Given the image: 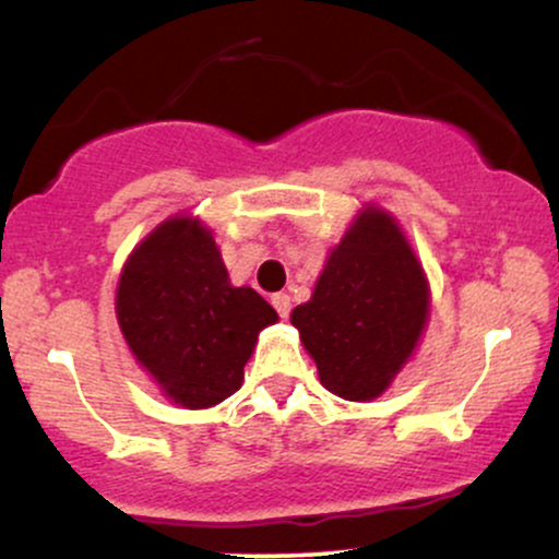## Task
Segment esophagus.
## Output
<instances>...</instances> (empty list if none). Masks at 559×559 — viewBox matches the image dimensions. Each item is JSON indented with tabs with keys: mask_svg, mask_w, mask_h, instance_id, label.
<instances>
[{
	"mask_svg": "<svg viewBox=\"0 0 559 559\" xmlns=\"http://www.w3.org/2000/svg\"><path fill=\"white\" fill-rule=\"evenodd\" d=\"M271 304L275 307V312H278V317H288V312H292V296L288 294H273Z\"/></svg>",
	"mask_w": 559,
	"mask_h": 559,
	"instance_id": "obj_1",
	"label": "esophagus"
}]
</instances>
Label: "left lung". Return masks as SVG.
Returning <instances> with one entry per match:
<instances>
[{
  "mask_svg": "<svg viewBox=\"0 0 559 559\" xmlns=\"http://www.w3.org/2000/svg\"><path fill=\"white\" fill-rule=\"evenodd\" d=\"M428 317L423 267L392 216L366 211L332 250L312 299L292 312L322 386L364 402L390 386Z\"/></svg>",
  "mask_w": 559,
  "mask_h": 559,
  "instance_id": "1",
  "label": "left lung"
}]
</instances>
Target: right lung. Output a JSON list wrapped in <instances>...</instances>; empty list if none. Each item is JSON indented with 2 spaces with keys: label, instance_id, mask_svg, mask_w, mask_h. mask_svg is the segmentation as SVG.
Segmentation results:
<instances>
[{
  "label": "right lung",
  "instance_id": "1",
  "mask_svg": "<svg viewBox=\"0 0 559 559\" xmlns=\"http://www.w3.org/2000/svg\"><path fill=\"white\" fill-rule=\"evenodd\" d=\"M116 309L136 361L190 409L218 405L242 386L258 332L278 320L255 288L229 284L211 231L180 216L136 247Z\"/></svg>",
  "mask_w": 559,
  "mask_h": 559
}]
</instances>
